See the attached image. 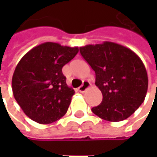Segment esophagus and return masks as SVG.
<instances>
[{
  "label": "esophagus",
  "mask_w": 157,
  "mask_h": 157,
  "mask_svg": "<svg viewBox=\"0 0 157 157\" xmlns=\"http://www.w3.org/2000/svg\"><path fill=\"white\" fill-rule=\"evenodd\" d=\"M90 86H91L90 82L84 81V83L82 84L81 86H79V87H78V91H79L80 93H84V92H86V91L87 90L88 88L90 87Z\"/></svg>",
  "instance_id": "esophagus-1"
}]
</instances>
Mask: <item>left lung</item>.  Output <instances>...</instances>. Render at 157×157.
<instances>
[{
    "label": "left lung",
    "mask_w": 157,
    "mask_h": 157,
    "mask_svg": "<svg viewBox=\"0 0 157 157\" xmlns=\"http://www.w3.org/2000/svg\"><path fill=\"white\" fill-rule=\"evenodd\" d=\"M80 54L95 71V85L103 96L92 108L108 121H121L132 115L145 100L148 74L141 58L133 51L112 42L80 47Z\"/></svg>",
    "instance_id": "1"
}]
</instances>
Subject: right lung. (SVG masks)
<instances>
[{
	"label": "right lung",
	"mask_w": 157,
	"mask_h": 157,
	"mask_svg": "<svg viewBox=\"0 0 157 157\" xmlns=\"http://www.w3.org/2000/svg\"><path fill=\"white\" fill-rule=\"evenodd\" d=\"M78 52V47L47 42L34 47L17 63L12 78L13 94L32 121L50 124L66 113L75 92L67 86L62 68Z\"/></svg>",
	"instance_id": "right-lung-1"
}]
</instances>
